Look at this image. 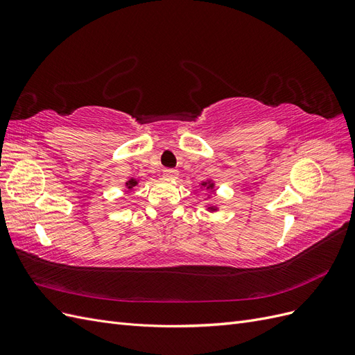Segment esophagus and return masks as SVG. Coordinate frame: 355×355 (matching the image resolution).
<instances>
[{"label":"esophagus","instance_id":"esophagus-1","mask_svg":"<svg viewBox=\"0 0 355 355\" xmlns=\"http://www.w3.org/2000/svg\"><path fill=\"white\" fill-rule=\"evenodd\" d=\"M163 173H164V178H167V179H178V176H179V171L175 168H166Z\"/></svg>","mask_w":355,"mask_h":355}]
</instances>
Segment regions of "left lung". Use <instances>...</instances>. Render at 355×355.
<instances>
[{"mask_svg": "<svg viewBox=\"0 0 355 355\" xmlns=\"http://www.w3.org/2000/svg\"><path fill=\"white\" fill-rule=\"evenodd\" d=\"M201 185H207V184H204V182H202V184ZM209 188H213V184L211 185H209Z\"/></svg>", "mask_w": 355, "mask_h": 355, "instance_id": "1", "label": "left lung"}]
</instances>
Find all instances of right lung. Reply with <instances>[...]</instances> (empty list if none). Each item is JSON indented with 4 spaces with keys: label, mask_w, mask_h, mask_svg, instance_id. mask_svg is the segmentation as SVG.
Masks as SVG:
<instances>
[{
    "label": "right lung",
    "mask_w": 355,
    "mask_h": 355,
    "mask_svg": "<svg viewBox=\"0 0 355 355\" xmlns=\"http://www.w3.org/2000/svg\"><path fill=\"white\" fill-rule=\"evenodd\" d=\"M125 185L128 187V189H130V188H133V187H136V185H137V180H136V179H130V180L127 182Z\"/></svg>",
    "instance_id": "1"
}]
</instances>
